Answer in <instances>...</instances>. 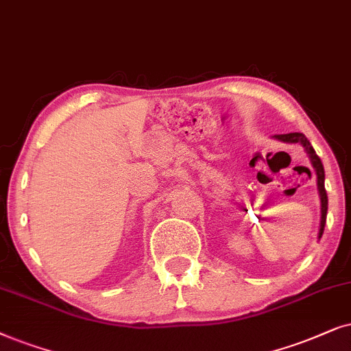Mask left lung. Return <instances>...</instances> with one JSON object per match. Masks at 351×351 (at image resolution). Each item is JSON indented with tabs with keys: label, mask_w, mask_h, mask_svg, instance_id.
Returning <instances> with one entry per match:
<instances>
[{
	"label": "left lung",
	"mask_w": 351,
	"mask_h": 351,
	"mask_svg": "<svg viewBox=\"0 0 351 351\" xmlns=\"http://www.w3.org/2000/svg\"><path fill=\"white\" fill-rule=\"evenodd\" d=\"M274 139L282 143H291V144H302L305 147L306 156L310 157V162L313 168L316 171V184H317V193H319V199H321V223H319V232H317V239H321L322 232H324V226H326V217H328V194H326V188H324V167H322L321 158L316 156L315 149L308 141L306 136L303 133H287V134H274Z\"/></svg>",
	"instance_id": "obj_1"
}]
</instances>
